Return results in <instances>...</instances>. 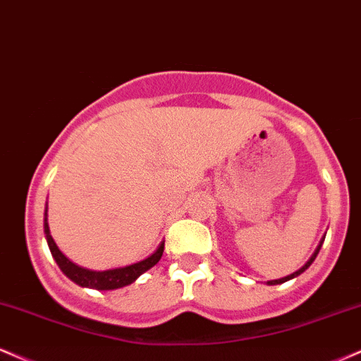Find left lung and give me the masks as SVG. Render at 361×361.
Here are the masks:
<instances>
[{
  "mask_svg": "<svg viewBox=\"0 0 361 361\" xmlns=\"http://www.w3.org/2000/svg\"><path fill=\"white\" fill-rule=\"evenodd\" d=\"M324 238H326V235L323 236V238H321V241H319V245H317V248L314 250V253H312L311 255V258H309V260L306 262V264H304L302 267H300V269L298 270V272H294V274H290V275H287V277H282V279H277V281H269L267 283H269V286H277V283H283V282H287V281H290V279H294V277H298V275H300L302 272H306V270L309 269V267H311V264L312 262L316 260V257H317V253H319V250H321V247H323V241H324Z\"/></svg>",
  "mask_w": 361,
  "mask_h": 361,
  "instance_id": "left-lung-1",
  "label": "left lung"
}]
</instances>
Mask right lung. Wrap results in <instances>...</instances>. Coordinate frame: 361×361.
Returning a JSON list of instances; mask_svg holds the SVG:
<instances>
[{
	"label": "right lung",
	"mask_w": 361,
	"mask_h": 361,
	"mask_svg": "<svg viewBox=\"0 0 361 361\" xmlns=\"http://www.w3.org/2000/svg\"><path fill=\"white\" fill-rule=\"evenodd\" d=\"M44 231L47 243H49L50 253H52L54 260L57 262V265L61 267V270L72 282H75L80 287H89V289L96 290H113L120 289V287L130 286L142 274H145L147 270H150L157 262L162 258L164 253V241L159 245V248L152 253L150 257L145 260L138 262V264H131L126 267H120V269H111V270H103V272H96V270L82 269V267L72 264L63 253L59 250L57 245L50 235L49 223H47V206H45V214H44Z\"/></svg>",
	"instance_id": "1"
}]
</instances>
